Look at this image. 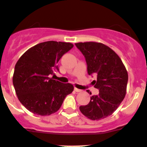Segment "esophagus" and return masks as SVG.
<instances>
[{
	"instance_id": "34e87169",
	"label": "esophagus",
	"mask_w": 147,
	"mask_h": 147,
	"mask_svg": "<svg viewBox=\"0 0 147 147\" xmlns=\"http://www.w3.org/2000/svg\"><path fill=\"white\" fill-rule=\"evenodd\" d=\"M74 91H75L76 92H81V90L78 89V88H74Z\"/></svg>"
}]
</instances>
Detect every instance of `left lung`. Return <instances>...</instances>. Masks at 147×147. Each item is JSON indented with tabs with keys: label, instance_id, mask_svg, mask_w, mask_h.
Wrapping results in <instances>:
<instances>
[{
	"label": "left lung",
	"instance_id": "obj_1",
	"mask_svg": "<svg viewBox=\"0 0 147 147\" xmlns=\"http://www.w3.org/2000/svg\"><path fill=\"white\" fill-rule=\"evenodd\" d=\"M75 45L85 57L88 75L97 76L93 84L99 91L98 95L92 96L89 103L79 107V109L90 119H102L111 115L124 98L127 71L119 56L109 46L96 42Z\"/></svg>",
	"mask_w": 147,
	"mask_h": 147
}]
</instances>
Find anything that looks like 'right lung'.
<instances>
[{
  "label": "right lung",
  "instance_id": "right-lung-1",
  "mask_svg": "<svg viewBox=\"0 0 147 147\" xmlns=\"http://www.w3.org/2000/svg\"><path fill=\"white\" fill-rule=\"evenodd\" d=\"M73 47L66 42H43L29 49L18 59L13 84L19 101L30 112L40 116L53 114L74 91L72 84L50 77L54 71H59L58 62Z\"/></svg>",
  "mask_w": 147,
  "mask_h": 147
}]
</instances>
